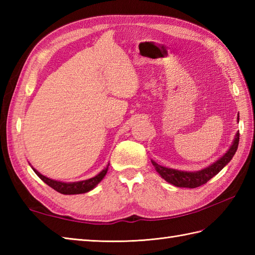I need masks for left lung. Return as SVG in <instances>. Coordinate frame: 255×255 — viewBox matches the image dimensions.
<instances>
[{"label": "left lung", "mask_w": 255, "mask_h": 255, "mask_svg": "<svg viewBox=\"0 0 255 255\" xmlns=\"http://www.w3.org/2000/svg\"><path fill=\"white\" fill-rule=\"evenodd\" d=\"M239 122V118H238ZM239 131L237 132V136L234 140V143L230 147V149L227 151V153L220 158L218 161H216L214 164L206 167V169L197 172H184L178 171L174 169H169V167H164L162 165H159L152 161V164L155 167L156 172L164 178L166 182H169L173 185L177 187H188V188H195L198 186H202L204 184L207 183L210 178H213L215 175H217L218 173L224 169V167L229 163L232 156L235 155L236 151L238 149V144H239Z\"/></svg>", "instance_id": "obj_1"}]
</instances>
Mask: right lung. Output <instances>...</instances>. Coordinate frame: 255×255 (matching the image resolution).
<instances>
[{"instance_id":"obj_1","label":"right lung","mask_w":255,"mask_h":255,"mask_svg":"<svg viewBox=\"0 0 255 255\" xmlns=\"http://www.w3.org/2000/svg\"><path fill=\"white\" fill-rule=\"evenodd\" d=\"M108 165L100 173V174H97L96 176L90 178V180L74 182V183H63V182H58L55 180H51V178H48L42 174H40V173L36 171L35 169H32V170H34L36 174L39 176L41 181H44L47 185H49L51 188L55 189V191L61 193V194H64V195H74V194L86 193V192L91 191V189H93L106 175L107 170H108Z\"/></svg>"}]
</instances>
